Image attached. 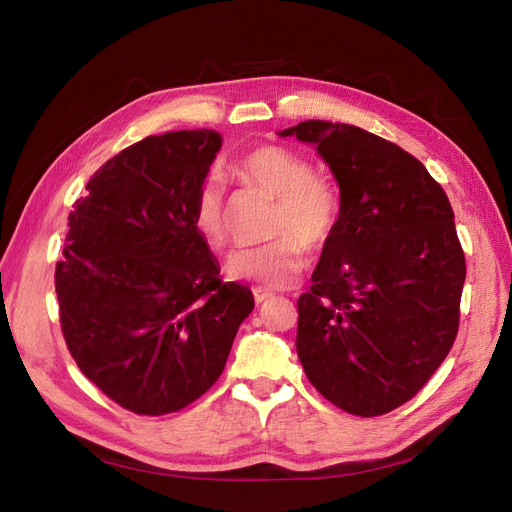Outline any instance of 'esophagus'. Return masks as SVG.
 Returning a JSON list of instances; mask_svg holds the SVG:
<instances>
[{
	"label": "esophagus",
	"instance_id": "34e87169",
	"mask_svg": "<svg viewBox=\"0 0 512 512\" xmlns=\"http://www.w3.org/2000/svg\"><path fill=\"white\" fill-rule=\"evenodd\" d=\"M269 298H274V293H271V291H265V289H254V300H256L258 304L267 302Z\"/></svg>",
	"mask_w": 512,
	"mask_h": 512
}]
</instances>
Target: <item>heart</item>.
<instances>
[{"label":"heart","mask_w":512,"mask_h":512,"mask_svg":"<svg viewBox=\"0 0 512 512\" xmlns=\"http://www.w3.org/2000/svg\"><path fill=\"white\" fill-rule=\"evenodd\" d=\"M230 177L245 188L263 190L276 199L265 247L243 249L227 263V276L256 282L267 289H287L306 267V247L320 249L331 241L342 219V197L324 175L298 151L282 144H256L230 164ZM190 227L212 252L230 236L221 188L203 181L190 203Z\"/></svg>","instance_id":"b5f03b06"}]
</instances>
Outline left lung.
<instances>
[{
    "label": "left lung",
    "instance_id": "8db88e82",
    "mask_svg": "<svg viewBox=\"0 0 512 512\" xmlns=\"http://www.w3.org/2000/svg\"><path fill=\"white\" fill-rule=\"evenodd\" d=\"M280 135L317 146L342 195V219L298 298L302 368L344 412L388 414L456 342L467 263L451 203L414 155L352 124L306 120Z\"/></svg>",
    "mask_w": 512,
    "mask_h": 512
}]
</instances>
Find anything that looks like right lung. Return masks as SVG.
<instances>
[{"instance_id":"1","label":"right lung","mask_w":512,"mask_h":512,"mask_svg":"<svg viewBox=\"0 0 512 512\" xmlns=\"http://www.w3.org/2000/svg\"><path fill=\"white\" fill-rule=\"evenodd\" d=\"M219 149L210 129L149 135L102 164L70 212L54 274L65 344L133 414H173L206 394L254 309L190 227Z\"/></svg>"}]
</instances>
